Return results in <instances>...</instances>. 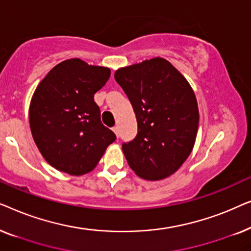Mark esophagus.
I'll return each mask as SVG.
<instances>
[{
    "label": "esophagus",
    "instance_id": "34e87169",
    "mask_svg": "<svg viewBox=\"0 0 251 251\" xmlns=\"http://www.w3.org/2000/svg\"><path fill=\"white\" fill-rule=\"evenodd\" d=\"M113 131L115 132L116 137H119V128H118V126H113Z\"/></svg>",
    "mask_w": 251,
    "mask_h": 251
}]
</instances>
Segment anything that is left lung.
<instances>
[{
  "mask_svg": "<svg viewBox=\"0 0 251 251\" xmlns=\"http://www.w3.org/2000/svg\"><path fill=\"white\" fill-rule=\"evenodd\" d=\"M131 102L138 132L122 151L129 166L147 180L163 179L185 162L199 128L197 98L183 75L163 58L114 74Z\"/></svg>",
  "mask_w": 251,
  "mask_h": 251,
  "instance_id": "1",
  "label": "left lung"
}]
</instances>
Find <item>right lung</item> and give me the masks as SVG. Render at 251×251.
<instances>
[{"instance_id":"add662e5","label":"right lung","mask_w":251,"mask_h":251,"mask_svg":"<svg viewBox=\"0 0 251 251\" xmlns=\"http://www.w3.org/2000/svg\"><path fill=\"white\" fill-rule=\"evenodd\" d=\"M111 71L74 58L54 66L30 101L29 125L37 149L57 170L80 176L97 166L115 133L100 120L96 92Z\"/></svg>"}]
</instances>
